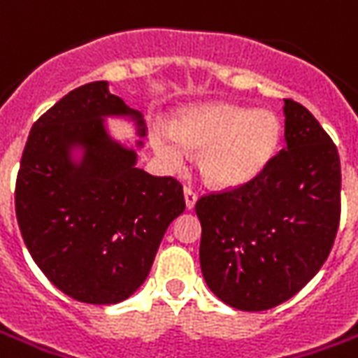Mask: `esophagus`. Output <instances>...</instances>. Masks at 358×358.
Returning a JSON list of instances; mask_svg holds the SVG:
<instances>
[{"label": "esophagus", "mask_w": 358, "mask_h": 358, "mask_svg": "<svg viewBox=\"0 0 358 358\" xmlns=\"http://www.w3.org/2000/svg\"><path fill=\"white\" fill-rule=\"evenodd\" d=\"M184 198H186V208L192 210L196 206V201H198V192L194 188H189V186H186L184 188Z\"/></svg>", "instance_id": "obj_1"}]
</instances>
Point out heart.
Listing matches in <instances>:
<instances>
[{
  "instance_id": "b5f03b06",
  "label": "heart",
  "mask_w": 358,
  "mask_h": 358,
  "mask_svg": "<svg viewBox=\"0 0 358 358\" xmlns=\"http://www.w3.org/2000/svg\"><path fill=\"white\" fill-rule=\"evenodd\" d=\"M280 121L271 111H250L231 103L192 106L152 133V147L170 169L184 164V150L199 152L203 178L235 188L259 176L276 152Z\"/></svg>"
}]
</instances>
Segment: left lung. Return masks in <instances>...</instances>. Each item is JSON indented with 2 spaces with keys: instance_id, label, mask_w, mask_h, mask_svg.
Segmentation results:
<instances>
[{
  "instance_id": "left-lung-1",
  "label": "left lung",
  "mask_w": 358,
  "mask_h": 358,
  "mask_svg": "<svg viewBox=\"0 0 358 358\" xmlns=\"http://www.w3.org/2000/svg\"><path fill=\"white\" fill-rule=\"evenodd\" d=\"M286 147L259 176L196 201L210 290L243 312L290 300L327 261L341 217V162L308 109L284 99Z\"/></svg>"
}]
</instances>
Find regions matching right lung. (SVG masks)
Returning a JSON list of instances; mask_svg holds the SVG:
<instances>
[{"label":"right lung","mask_w":358,"mask_h":358,"mask_svg":"<svg viewBox=\"0 0 358 358\" xmlns=\"http://www.w3.org/2000/svg\"><path fill=\"white\" fill-rule=\"evenodd\" d=\"M106 115H131L145 137L141 113L108 82H90L36 119L15 182L33 261L58 290L99 306L127 300L145 282L164 231L186 210L178 180L137 169L135 150L108 135ZM72 146L85 148L80 165Z\"/></svg>","instance_id":"right-lung-1"}]
</instances>
